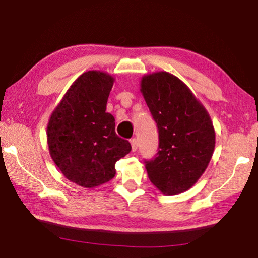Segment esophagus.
<instances>
[{
	"mask_svg": "<svg viewBox=\"0 0 258 258\" xmlns=\"http://www.w3.org/2000/svg\"><path fill=\"white\" fill-rule=\"evenodd\" d=\"M131 146H132V150L133 151H137V149H138V146H139V143H138V140L135 139V138H133L132 140H131Z\"/></svg>",
	"mask_w": 258,
	"mask_h": 258,
	"instance_id": "1",
	"label": "esophagus"
}]
</instances>
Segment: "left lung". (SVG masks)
Listing matches in <instances>:
<instances>
[{
    "label": "left lung",
    "instance_id": "8db88e82",
    "mask_svg": "<svg viewBox=\"0 0 258 258\" xmlns=\"http://www.w3.org/2000/svg\"><path fill=\"white\" fill-rule=\"evenodd\" d=\"M141 92L159 134L156 157L145 160L148 176L163 194H182L211 161L215 148L211 117L189 87L169 73L143 76Z\"/></svg>",
    "mask_w": 258,
    "mask_h": 258
}]
</instances>
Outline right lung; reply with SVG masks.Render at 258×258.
<instances>
[{
  "instance_id": "1",
  "label": "right lung",
  "mask_w": 258,
  "mask_h": 258,
  "mask_svg": "<svg viewBox=\"0 0 258 258\" xmlns=\"http://www.w3.org/2000/svg\"><path fill=\"white\" fill-rule=\"evenodd\" d=\"M113 81L103 72L82 74L47 124L51 158L69 181L87 189L110 181L116 161L132 149L116 134L115 118L106 112Z\"/></svg>"
}]
</instances>
